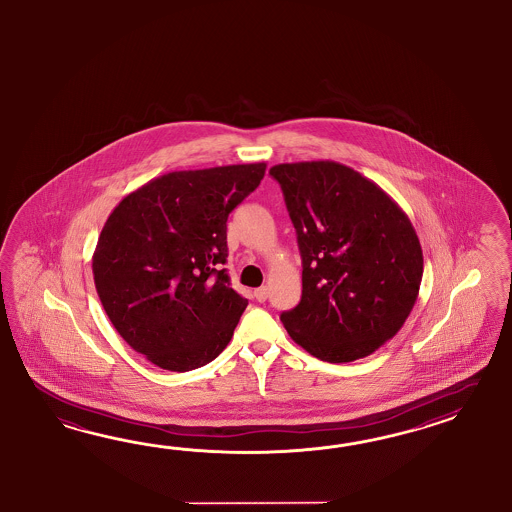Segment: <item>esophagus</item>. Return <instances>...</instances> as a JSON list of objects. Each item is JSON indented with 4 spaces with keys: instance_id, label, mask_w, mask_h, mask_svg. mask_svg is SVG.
<instances>
[{
    "instance_id": "esophagus-1",
    "label": "esophagus",
    "mask_w": 512,
    "mask_h": 512,
    "mask_svg": "<svg viewBox=\"0 0 512 512\" xmlns=\"http://www.w3.org/2000/svg\"><path fill=\"white\" fill-rule=\"evenodd\" d=\"M255 298H257V302H266V298H268V289L266 287H261V289H257L255 291Z\"/></svg>"
}]
</instances>
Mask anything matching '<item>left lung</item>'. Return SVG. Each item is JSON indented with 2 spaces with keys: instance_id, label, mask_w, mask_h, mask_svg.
I'll return each instance as SVG.
<instances>
[{
  "instance_id": "left-lung-1",
  "label": "left lung",
  "mask_w": 512,
  "mask_h": 512,
  "mask_svg": "<svg viewBox=\"0 0 512 512\" xmlns=\"http://www.w3.org/2000/svg\"><path fill=\"white\" fill-rule=\"evenodd\" d=\"M302 255V300L281 313L292 341L330 363L360 360L399 332L414 309L423 251L389 195L352 167L279 164Z\"/></svg>"
}]
</instances>
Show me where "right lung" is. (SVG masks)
Returning <instances> with one entry per match:
<instances>
[{
  "instance_id": "right-lung-1",
  "label": "right lung",
  "mask_w": 512,
  "mask_h": 512,
  "mask_svg": "<svg viewBox=\"0 0 512 512\" xmlns=\"http://www.w3.org/2000/svg\"><path fill=\"white\" fill-rule=\"evenodd\" d=\"M266 164L173 171L113 208L93 253L98 298L147 360L186 373L218 358L248 300L229 285L227 218Z\"/></svg>"
}]
</instances>
